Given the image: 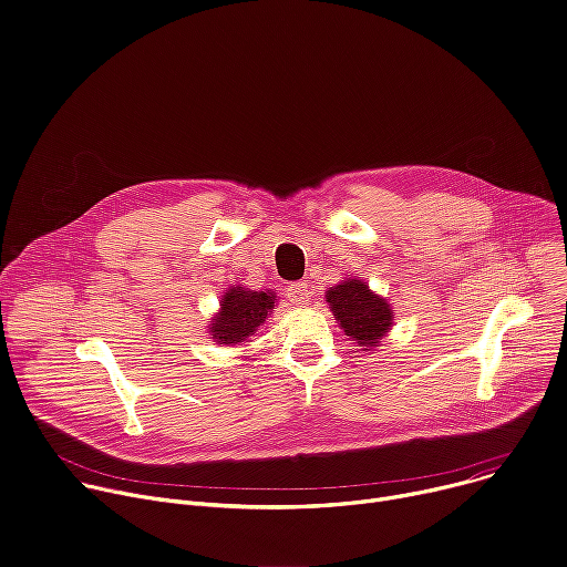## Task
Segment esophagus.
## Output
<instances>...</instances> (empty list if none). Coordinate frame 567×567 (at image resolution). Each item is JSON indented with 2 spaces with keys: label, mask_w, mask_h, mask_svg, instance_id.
I'll list each match as a JSON object with an SVG mask.
<instances>
[{
  "label": "esophagus",
  "mask_w": 567,
  "mask_h": 567,
  "mask_svg": "<svg viewBox=\"0 0 567 567\" xmlns=\"http://www.w3.org/2000/svg\"><path fill=\"white\" fill-rule=\"evenodd\" d=\"M293 289H296V291H298V293H300V296H302V291H305V289H302V285H300V282H298V285H296V287H293Z\"/></svg>",
  "instance_id": "obj_1"
}]
</instances>
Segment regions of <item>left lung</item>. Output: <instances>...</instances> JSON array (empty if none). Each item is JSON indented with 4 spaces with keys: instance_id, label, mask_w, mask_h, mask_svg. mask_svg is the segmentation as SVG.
<instances>
[{
    "instance_id": "obj_1",
    "label": "left lung",
    "mask_w": 567,
    "mask_h": 567,
    "mask_svg": "<svg viewBox=\"0 0 567 567\" xmlns=\"http://www.w3.org/2000/svg\"><path fill=\"white\" fill-rule=\"evenodd\" d=\"M328 302L346 334L359 346H378L393 326L391 305L386 298L371 291L364 280L346 278L328 291Z\"/></svg>"
}]
</instances>
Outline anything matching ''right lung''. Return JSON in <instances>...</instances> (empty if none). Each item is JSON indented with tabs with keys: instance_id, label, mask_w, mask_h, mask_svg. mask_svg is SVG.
<instances>
[{
	"instance_id": "obj_1",
	"label": "right lung",
	"mask_w": 567,
	"mask_h": 567,
	"mask_svg": "<svg viewBox=\"0 0 567 567\" xmlns=\"http://www.w3.org/2000/svg\"><path fill=\"white\" fill-rule=\"evenodd\" d=\"M276 307L271 291H250L244 287H230L221 300V310L210 321L213 337L219 343L246 348Z\"/></svg>"
}]
</instances>
